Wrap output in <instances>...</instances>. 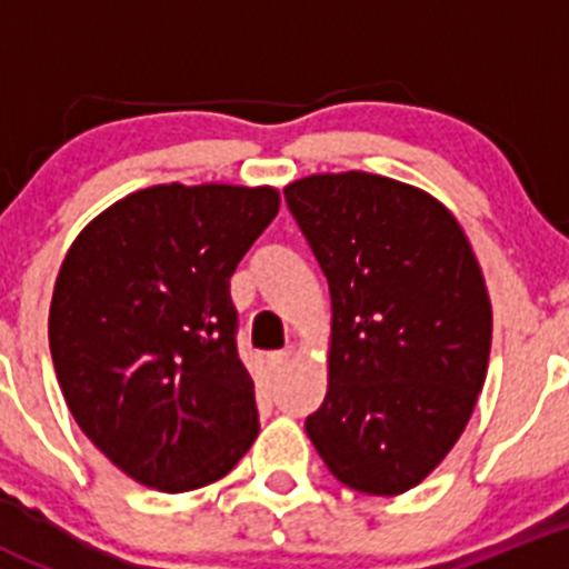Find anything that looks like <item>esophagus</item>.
<instances>
[{"instance_id": "34e87169", "label": "esophagus", "mask_w": 569, "mask_h": 569, "mask_svg": "<svg viewBox=\"0 0 569 569\" xmlns=\"http://www.w3.org/2000/svg\"><path fill=\"white\" fill-rule=\"evenodd\" d=\"M295 355H297L295 347H286V349H280V352H272V355H269V360H267L269 371H272V375H280V371H283L286 366L295 360Z\"/></svg>"}]
</instances>
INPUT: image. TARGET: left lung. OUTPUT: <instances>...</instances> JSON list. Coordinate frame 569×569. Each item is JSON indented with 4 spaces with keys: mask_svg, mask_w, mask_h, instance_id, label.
I'll return each instance as SVG.
<instances>
[{
    "mask_svg": "<svg viewBox=\"0 0 569 569\" xmlns=\"http://www.w3.org/2000/svg\"><path fill=\"white\" fill-rule=\"evenodd\" d=\"M283 192L330 289L327 393L306 432L338 481L399 496L473 416L492 341L485 274L421 187L347 170Z\"/></svg>",
    "mask_w": 569,
    "mask_h": 569,
    "instance_id": "1",
    "label": "left lung"
}]
</instances>
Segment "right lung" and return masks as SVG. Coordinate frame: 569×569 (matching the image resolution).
I'll return each mask as SVG.
<instances>
[{"instance_id":"right-lung-1","label":"right lung","mask_w":569,"mask_h":569,"mask_svg":"<svg viewBox=\"0 0 569 569\" xmlns=\"http://www.w3.org/2000/svg\"><path fill=\"white\" fill-rule=\"evenodd\" d=\"M278 209L267 183H157L107 206L62 258L49 308L57 382L129 479L198 490L258 438L231 274Z\"/></svg>"}]
</instances>
